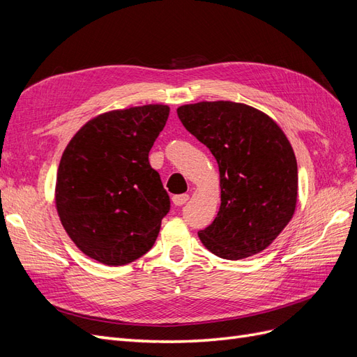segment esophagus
<instances>
[{"label":"esophagus","mask_w":357,"mask_h":357,"mask_svg":"<svg viewBox=\"0 0 357 357\" xmlns=\"http://www.w3.org/2000/svg\"><path fill=\"white\" fill-rule=\"evenodd\" d=\"M189 199V195H186V193H183V195H176L172 197V202H174V205H177V207H180V205L186 204Z\"/></svg>","instance_id":"34e87169"}]
</instances>
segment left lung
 I'll return each instance as SVG.
<instances>
[{
	"mask_svg": "<svg viewBox=\"0 0 357 357\" xmlns=\"http://www.w3.org/2000/svg\"><path fill=\"white\" fill-rule=\"evenodd\" d=\"M177 114L220 172V208L198 232L201 243L229 261L261 253L296 208L298 165L287 137L268 114L241 102L186 104Z\"/></svg>",
	"mask_w": 357,
	"mask_h": 357,
	"instance_id": "obj_1",
	"label": "left lung"
}]
</instances>
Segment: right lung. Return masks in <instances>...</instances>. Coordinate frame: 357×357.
Here are the masks:
<instances>
[{
	"mask_svg": "<svg viewBox=\"0 0 357 357\" xmlns=\"http://www.w3.org/2000/svg\"><path fill=\"white\" fill-rule=\"evenodd\" d=\"M168 114L164 104L102 113L63 150L56 210L73 243L91 259L121 266L155 244L169 197L149 152Z\"/></svg>",
	"mask_w": 357,
	"mask_h": 357,
	"instance_id": "add662e5",
	"label": "right lung"
}]
</instances>
